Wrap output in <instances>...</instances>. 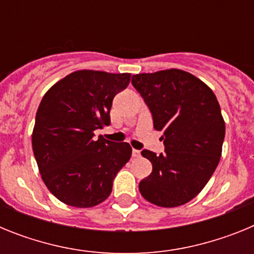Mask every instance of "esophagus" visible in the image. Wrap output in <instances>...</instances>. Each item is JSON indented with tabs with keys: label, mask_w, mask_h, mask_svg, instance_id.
I'll return each mask as SVG.
<instances>
[{
	"label": "esophagus",
	"mask_w": 254,
	"mask_h": 254,
	"mask_svg": "<svg viewBox=\"0 0 254 254\" xmlns=\"http://www.w3.org/2000/svg\"><path fill=\"white\" fill-rule=\"evenodd\" d=\"M140 155H141L140 150L132 149V156H133V158H138V156H140Z\"/></svg>",
	"instance_id": "1"
}]
</instances>
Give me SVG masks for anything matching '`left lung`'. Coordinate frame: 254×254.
I'll return each mask as SVG.
<instances>
[{"mask_svg": "<svg viewBox=\"0 0 254 254\" xmlns=\"http://www.w3.org/2000/svg\"><path fill=\"white\" fill-rule=\"evenodd\" d=\"M149 107L154 128L163 132L165 152L142 150L152 172L138 185L141 194L160 207H177L207 185L221 156L225 122L210 87L192 73L170 68L132 76Z\"/></svg>", "mask_w": 254, "mask_h": 254, "instance_id": "1", "label": "left lung"}]
</instances>
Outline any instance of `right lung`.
<instances>
[{
	"instance_id": "obj_1",
	"label": "right lung",
	"mask_w": 254,
	"mask_h": 254,
	"mask_svg": "<svg viewBox=\"0 0 254 254\" xmlns=\"http://www.w3.org/2000/svg\"><path fill=\"white\" fill-rule=\"evenodd\" d=\"M129 80L131 73L80 69L44 94L31 143L44 185L61 202L94 207L111 194L132 149L127 142L96 138L94 131L111 125L113 98Z\"/></svg>"
}]
</instances>
